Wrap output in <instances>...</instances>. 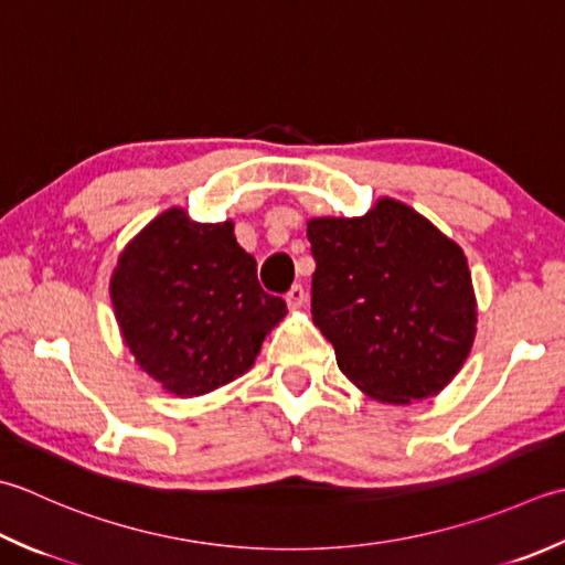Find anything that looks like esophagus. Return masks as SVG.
<instances>
[{
	"instance_id": "1",
	"label": "esophagus",
	"mask_w": 565,
	"mask_h": 565,
	"mask_svg": "<svg viewBox=\"0 0 565 565\" xmlns=\"http://www.w3.org/2000/svg\"><path fill=\"white\" fill-rule=\"evenodd\" d=\"M286 303H289V308H301L303 303H306V289L301 284H294L291 289H289V294H286Z\"/></svg>"
}]
</instances>
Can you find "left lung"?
I'll return each mask as SVG.
<instances>
[{
  "label": "left lung",
  "mask_w": 565,
  "mask_h": 565,
  "mask_svg": "<svg viewBox=\"0 0 565 565\" xmlns=\"http://www.w3.org/2000/svg\"><path fill=\"white\" fill-rule=\"evenodd\" d=\"M313 323L338 367L382 404L446 390L478 333L468 257L430 220L394 198L360 217H311Z\"/></svg>",
  "instance_id": "left-lung-1"
}]
</instances>
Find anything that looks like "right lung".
Instances as JSON below:
<instances>
[{
    "instance_id": "add662e5",
    "label": "right lung",
    "mask_w": 565,
    "mask_h": 565,
    "mask_svg": "<svg viewBox=\"0 0 565 565\" xmlns=\"http://www.w3.org/2000/svg\"><path fill=\"white\" fill-rule=\"evenodd\" d=\"M121 342L139 370L181 399L245 374L286 303L257 281L235 223L169 207L127 242L109 279Z\"/></svg>"
}]
</instances>
